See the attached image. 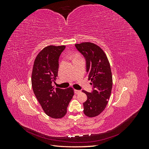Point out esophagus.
I'll return each mask as SVG.
<instances>
[{
    "mask_svg": "<svg viewBox=\"0 0 149 149\" xmlns=\"http://www.w3.org/2000/svg\"><path fill=\"white\" fill-rule=\"evenodd\" d=\"M81 92V91L80 90H77V89H74V93L76 94H78L79 93H80Z\"/></svg>",
    "mask_w": 149,
    "mask_h": 149,
    "instance_id": "1",
    "label": "esophagus"
}]
</instances>
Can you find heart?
<instances>
[{
  "mask_svg": "<svg viewBox=\"0 0 149 149\" xmlns=\"http://www.w3.org/2000/svg\"><path fill=\"white\" fill-rule=\"evenodd\" d=\"M73 60H74L75 59H77V58H79L81 57L78 55V54H74V55H73Z\"/></svg>",
  "mask_w": 149,
  "mask_h": 149,
  "instance_id": "1",
  "label": "heart"
}]
</instances>
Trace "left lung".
<instances>
[{"mask_svg":"<svg viewBox=\"0 0 149 149\" xmlns=\"http://www.w3.org/2000/svg\"><path fill=\"white\" fill-rule=\"evenodd\" d=\"M75 47L85 58L86 73L93 85L91 93L82 91L87 95L83 111L86 116L93 118L104 110L111 96L112 76L110 64L105 53L96 45L85 42L76 44Z\"/></svg>","mask_w":149,"mask_h":149,"instance_id":"1","label":"left lung"}]
</instances>
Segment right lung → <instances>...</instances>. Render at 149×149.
Here are the masks:
<instances>
[{
	"instance_id": "obj_1",
	"label": "right lung",
	"mask_w": 149,
	"mask_h": 149,
	"mask_svg": "<svg viewBox=\"0 0 149 149\" xmlns=\"http://www.w3.org/2000/svg\"><path fill=\"white\" fill-rule=\"evenodd\" d=\"M65 46L49 45L36 57L31 74L35 95L46 114L54 119L62 118L74 95L73 89L55 88L52 83L58 76L59 58Z\"/></svg>"
}]
</instances>
